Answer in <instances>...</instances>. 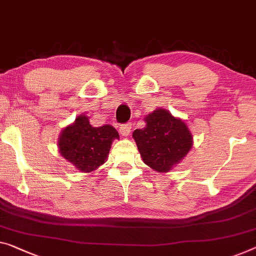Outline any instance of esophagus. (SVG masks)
I'll return each mask as SVG.
<instances>
[{
  "instance_id": "esophagus-1",
  "label": "esophagus",
  "mask_w": 256,
  "mask_h": 256,
  "mask_svg": "<svg viewBox=\"0 0 256 256\" xmlns=\"http://www.w3.org/2000/svg\"><path fill=\"white\" fill-rule=\"evenodd\" d=\"M132 132V124H124L120 126V134L122 136H129Z\"/></svg>"
}]
</instances>
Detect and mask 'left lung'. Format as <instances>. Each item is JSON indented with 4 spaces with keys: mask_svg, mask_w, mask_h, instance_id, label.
<instances>
[{
    "mask_svg": "<svg viewBox=\"0 0 256 256\" xmlns=\"http://www.w3.org/2000/svg\"><path fill=\"white\" fill-rule=\"evenodd\" d=\"M145 128L132 132L142 159L158 172H167L192 148V135L183 120L158 108L145 116Z\"/></svg>",
    "mask_w": 256,
    "mask_h": 256,
    "instance_id": "left-lung-1",
    "label": "left lung"
}]
</instances>
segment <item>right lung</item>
I'll use <instances>...</instances> for the list:
<instances>
[{
	"label": "right lung",
	"mask_w": 256,
	"mask_h": 256,
	"mask_svg": "<svg viewBox=\"0 0 256 256\" xmlns=\"http://www.w3.org/2000/svg\"><path fill=\"white\" fill-rule=\"evenodd\" d=\"M114 138H119L116 128L110 124L92 127L89 118L81 114L62 129L58 148L60 154L76 169L90 172L105 162Z\"/></svg>",
	"instance_id": "obj_1"
}]
</instances>
